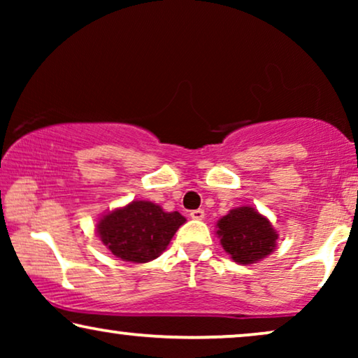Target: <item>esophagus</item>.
Masks as SVG:
<instances>
[{
	"instance_id": "34e87169",
	"label": "esophagus",
	"mask_w": 358,
	"mask_h": 358,
	"mask_svg": "<svg viewBox=\"0 0 358 358\" xmlns=\"http://www.w3.org/2000/svg\"><path fill=\"white\" fill-rule=\"evenodd\" d=\"M189 215H190V218H192V220H203L205 218V212L202 208L192 210V212H190Z\"/></svg>"
}]
</instances>
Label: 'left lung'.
Here are the masks:
<instances>
[{"label": "left lung", "instance_id": "obj_1", "mask_svg": "<svg viewBox=\"0 0 358 358\" xmlns=\"http://www.w3.org/2000/svg\"><path fill=\"white\" fill-rule=\"evenodd\" d=\"M217 234L234 262L256 264L277 248L278 234L272 223L252 207H238L218 220Z\"/></svg>", "mask_w": 358, "mask_h": 358}]
</instances>
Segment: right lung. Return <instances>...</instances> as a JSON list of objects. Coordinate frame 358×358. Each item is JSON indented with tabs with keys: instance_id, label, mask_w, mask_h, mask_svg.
I'll use <instances>...</instances> for the list:
<instances>
[{
	"instance_id": "1",
	"label": "right lung",
	"mask_w": 358,
	"mask_h": 358,
	"mask_svg": "<svg viewBox=\"0 0 358 358\" xmlns=\"http://www.w3.org/2000/svg\"><path fill=\"white\" fill-rule=\"evenodd\" d=\"M185 218L164 212L148 200H134L106 213L97 223V234L115 257L143 264L159 257Z\"/></svg>"
}]
</instances>
